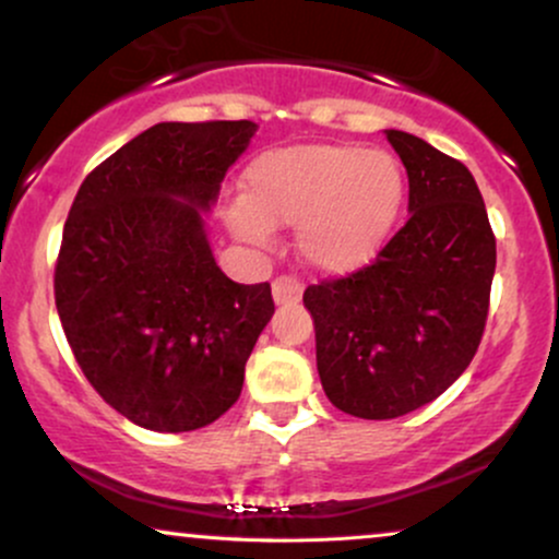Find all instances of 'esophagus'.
Instances as JSON below:
<instances>
[{
    "instance_id": "1",
    "label": "esophagus",
    "mask_w": 559,
    "mask_h": 559,
    "mask_svg": "<svg viewBox=\"0 0 559 559\" xmlns=\"http://www.w3.org/2000/svg\"><path fill=\"white\" fill-rule=\"evenodd\" d=\"M273 299L275 305H294L301 299V284L292 275H278L273 281Z\"/></svg>"
}]
</instances>
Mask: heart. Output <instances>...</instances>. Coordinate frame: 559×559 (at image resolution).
Segmentation results:
<instances>
[{
    "mask_svg": "<svg viewBox=\"0 0 559 559\" xmlns=\"http://www.w3.org/2000/svg\"><path fill=\"white\" fill-rule=\"evenodd\" d=\"M247 204L230 223L265 239L267 226H297L299 252L329 273L360 267L386 239L402 204V168L389 152L355 144H299L265 152L249 168Z\"/></svg>",
    "mask_w": 559,
    "mask_h": 559,
    "instance_id": "obj_1",
    "label": "heart"
}]
</instances>
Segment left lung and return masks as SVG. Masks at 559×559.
I'll list each match as a JSON object with an SVG mask.
<instances>
[{
    "mask_svg": "<svg viewBox=\"0 0 559 559\" xmlns=\"http://www.w3.org/2000/svg\"><path fill=\"white\" fill-rule=\"evenodd\" d=\"M407 168L409 217L370 265L305 288L318 373L342 413L391 420L433 402L476 357L497 239L476 178L413 133L386 131Z\"/></svg>",
    "mask_w": 559,
    "mask_h": 559,
    "instance_id": "8db88e82",
    "label": "left lung"
}]
</instances>
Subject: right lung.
<instances>
[{
  "instance_id": "add662e5",
  "label": "right lung",
  "mask_w": 559,
  "mask_h": 559,
  "mask_svg": "<svg viewBox=\"0 0 559 559\" xmlns=\"http://www.w3.org/2000/svg\"><path fill=\"white\" fill-rule=\"evenodd\" d=\"M252 120L157 123L88 173L62 230L55 305L75 362L123 418L197 431L239 400L271 284L217 267L202 210Z\"/></svg>"
}]
</instances>
